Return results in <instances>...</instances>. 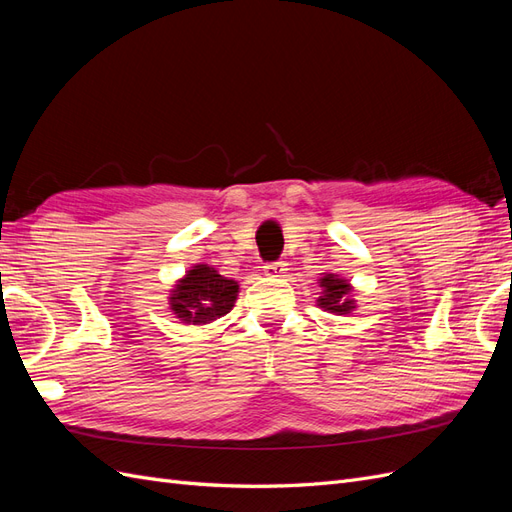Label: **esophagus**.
<instances>
[{"label": "esophagus", "mask_w": 512, "mask_h": 512, "mask_svg": "<svg viewBox=\"0 0 512 512\" xmlns=\"http://www.w3.org/2000/svg\"><path fill=\"white\" fill-rule=\"evenodd\" d=\"M262 271H265V275L269 277H282L288 269H286V262H269V265L262 267Z\"/></svg>", "instance_id": "1"}]
</instances>
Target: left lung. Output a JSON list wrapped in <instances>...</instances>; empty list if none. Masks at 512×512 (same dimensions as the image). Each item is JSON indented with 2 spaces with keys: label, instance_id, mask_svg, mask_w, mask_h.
<instances>
[{
  "label": "left lung",
  "instance_id": "left-lung-1",
  "mask_svg": "<svg viewBox=\"0 0 512 512\" xmlns=\"http://www.w3.org/2000/svg\"><path fill=\"white\" fill-rule=\"evenodd\" d=\"M318 284L322 288V294L316 299L320 309L335 316H346L354 312L356 309V301L352 294L354 288L346 277L335 275V273H322Z\"/></svg>",
  "mask_w": 512,
  "mask_h": 512
}]
</instances>
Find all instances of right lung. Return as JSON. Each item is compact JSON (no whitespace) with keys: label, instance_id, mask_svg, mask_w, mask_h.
Instances as JSON below:
<instances>
[{"label":"right lung","instance_id":"1","mask_svg":"<svg viewBox=\"0 0 512 512\" xmlns=\"http://www.w3.org/2000/svg\"><path fill=\"white\" fill-rule=\"evenodd\" d=\"M239 297V284L220 275L213 267L198 262L185 271L170 290L168 305L183 324L205 327L226 316Z\"/></svg>","mask_w":512,"mask_h":512}]
</instances>
